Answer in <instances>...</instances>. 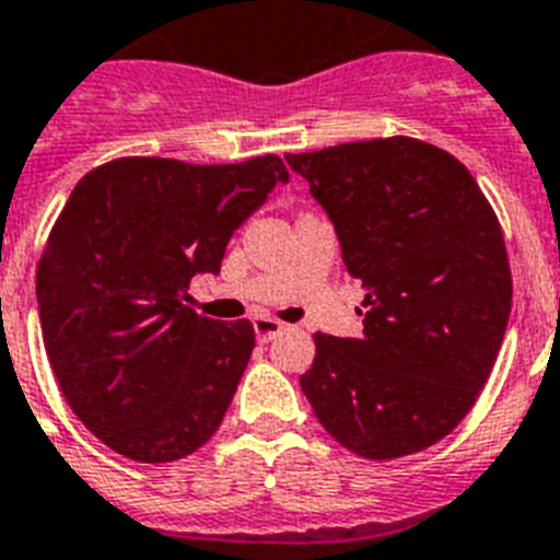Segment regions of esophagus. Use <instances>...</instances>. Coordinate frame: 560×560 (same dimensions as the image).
<instances>
[{
  "mask_svg": "<svg viewBox=\"0 0 560 560\" xmlns=\"http://www.w3.org/2000/svg\"><path fill=\"white\" fill-rule=\"evenodd\" d=\"M285 331V323H280V319L275 317H255V334L260 342H271L275 337H280V334Z\"/></svg>",
  "mask_w": 560,
  "mask_h": 560,
  "instance_id": "34e87169",
  "label": "esophagus"
}]
</instances>
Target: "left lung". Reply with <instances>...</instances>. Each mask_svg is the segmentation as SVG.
<instances>
[{"label": "left lung", "mask_w": 560, "mask_h": 560, "mask_svg": "<svg viewBox=\"0 0 560 560\" xmlns=\"http://www.w3.org/2000/svg\"><path fill=\"white\" fill-rule=\"evenodd\" d=\"M365 289L357 339L314 334L300 376L319 424L371 462L436 444L470 413L513 305L501 223L467 166L408 136L289 152Z\"/></svg>", "instance_id": "left-lung-1"}]
</instances>
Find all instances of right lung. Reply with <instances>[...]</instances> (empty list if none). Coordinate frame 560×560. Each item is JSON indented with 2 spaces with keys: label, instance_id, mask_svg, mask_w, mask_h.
Masks as SVG:
<instances>
[{
  "label": "right lung",
  "instance_id": "obj_1",
  "mask_svg": "<svg viewBox=\"0 0 560 560\" xmlns=\"http://www.w3.org/2000/svg\"><path fill=\"white\" fill-rule=\"evenodd\" d=\"M280 180L277 155H127L67 198L36 269L45 351L75 417L121 456L178 462L221 428L255 328L203 317L186 289L221 271L234 229Z\"/></svg>",
  "mask_w": 560,
  "mask_h": 560
}]
</instances>
